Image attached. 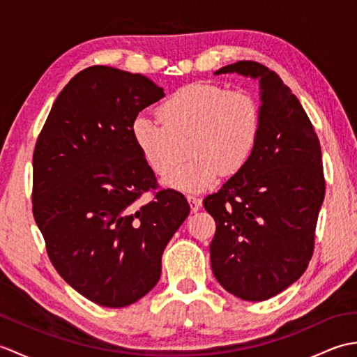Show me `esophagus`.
I'll list each match as a JSON object with an SVG mask.
<instances>
[{"label":"esophagus","mask_w":357,"mask_h":357,"mask_svg":"<svg viewBox=\"0 0 357 357\" xmlns=\"http://www.w3.org/2000/svg\"><path fill=\"white\" fill-rule=\"evenodd\" d=\"M187 201H188V204H190V210L193 211V213H196V211L201 208L202 201L199 198H196V196H187Z\"/></svg>","instance_id":"obj_1"}]
</instances>
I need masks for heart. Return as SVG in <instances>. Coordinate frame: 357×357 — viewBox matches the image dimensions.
<instances>
[{"instance_id":"obj_1","label":"heart","mask_w":357,"mask_h":357,"mask_svg":"<svg viewBox=\"0 0 357 357\" xmlns=\"http://www.w3.org/2000/svg\"><path fill=\"white\" fill-rule=\"evenodd\" d=\"M158 118L138 115L132 138L144 161L165 184L184 192L213 185L221 174L234 176L252 161L262 132V107L248 90H229L213 82L178 89L159 105Z\"/></svg>"}]
</instances>
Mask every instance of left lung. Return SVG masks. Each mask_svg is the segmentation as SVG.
Returning a JSON list of instances; mask_svg holds the SVG:
<instances>
[{"label":"left lung","mask_w":357,"mask_h":357,"mask_svg":"<svg viewBox=\"0 0 357 357\" xmlns=\"http://www.w3.org/2000/svg\"><path fill=\"white\" fill-rule=\"evenodd\" d=\"M231 72L259 78L261 139L245 169L208 195L204 207L216 222L215 278L229 293L256 302L284 291L307 270L325 178L314 127L282 79L256 61L216 75Z\"/></svg>","instance_id":"8db88e82"}]
</instances>
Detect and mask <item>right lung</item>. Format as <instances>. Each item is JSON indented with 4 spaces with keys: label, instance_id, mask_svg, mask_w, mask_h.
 <instances>
[{
    "label": "right lung",
    "instance_id": "1",
    "mask_svg": "<svg viewBox=\"0 0 357 357\" xmlns=\"http://www.w3.org/2000/svg\"><path fill=\"white\" fill-rule=\"evenodd\" d=\"M161 98L144 75L87 67L58 95L35 144L32 211L49 259L98 305L146 296L190 213L183 195L159 188L132 138L133 119ZM146 192L152 199L141 203Z\"/></svg>",
    "mask_w": 357,
    "mask_h": 357
}]
</instances>
